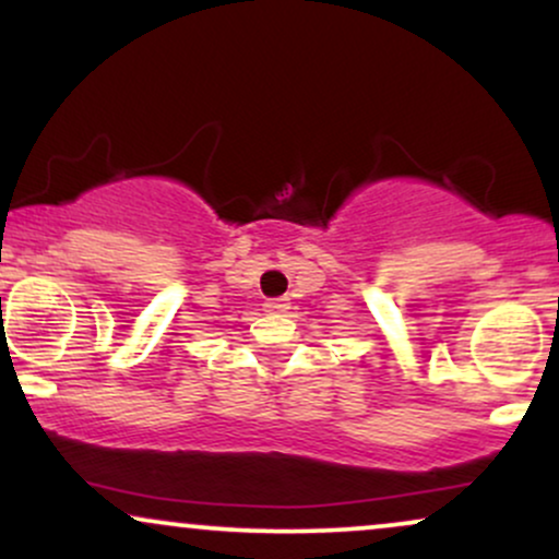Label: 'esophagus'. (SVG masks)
Masks as SVG:
<instances>
[{"mask_svg": "<svg viewBox=\"0 0 559 559\" xmlns=\"http://www.w3.org/2000/svg\"><path fill=\"white\" fill-rule=\"evenodd\" d=\"M286 310H288V299L286 297L265 301V312H286Z\"/></svg>", "mask_w": 559, "mask_h": 559, "instance_id": "obj_1", "label": "esophagus"}]
</instances>
